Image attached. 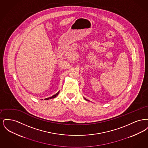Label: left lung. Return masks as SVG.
Returning a JSON list of instances; mask_svg holds the SVG:
<instances>
[{
  "mask_svg": "<svg viewBox=\"0 0 148 148\" xmlns=\"http://www.w3.org/2000/svg\"><path fill=\"white\" fill-rule=\"evenodd\" d=\"M84 98L85 99V100H86V101H88V100H87V99H86L85 98ZM88 101H89V100H88Z\"/></svg>",
  "mask_w": 148,
  "mask_h": 148,
  "instance_id": "8db88e82",
  "label": "left lung"
}]
</instances>
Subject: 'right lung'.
Returning a JSON list of instances; mask_svg holds the SVG:
<instances>
[{"mask_svg": "<svg viewBox=\"0 0 148 148\" xmlns=\"http://www.w3.org/2000/svg\"><path fill=\"white\" fill-rule=\"evenodd\" d=\"M59 92H58L55 95H53L52 97H49V98H45L44 99V100H49V99H53V98H55L56 97V96L59 94ZM42 100H43V99H42Z\"/></svg>", "mask_w": 148, "mask_h": 148, "instance_id": "add662e5", "label": "right lung"}]
</instances>
